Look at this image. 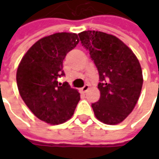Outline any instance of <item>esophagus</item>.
Segmentation results:
<instances>
[{"mask_svg": "<svg viewBox=\"0 0 159 159\" xmlns=\"http://www.w3.org/2000/svg\"><path fill=\"white\" fill-rule=\"evenodd\" d=\"M89 89V86L88 84H86V85H84V86L81 89V90H82L83 93H85V92H87V90Z\"/></svg>", "mask_w": 159, "mask_h": 159, "instance_id": "1", "label": "esophagus"}]
</instances>
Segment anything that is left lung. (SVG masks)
Listing matches in <instances>:
<instances>
[{
  "mask_svg": "<svg viewBox=\"0 0 159 159\" xmlns=\"http://www.w3.org/2000/svg\"><path fill=\"white\" fill-rule=\"evenodd\" d=\"M78 36L100 76V100L92 104L94 115L106 124L120 123L140 97L143 84L140 62L132 50L112 35L86 30Z\"/></svg>",
  "mask_w": 159,
  "mask_h": 159,
  "instance_id": "left-lung-1",
  "label": "left lung"
}]
</instances>
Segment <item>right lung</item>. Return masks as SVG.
I'll return each mask as SVG.
<instances>
[{"instance_id":"1","label":"right lung","mask_w":159,"mask_h":159,"mask_svg":"<svg viewBox=\"0 0 159 159\" xmlns=\"http://www.w3.org/2000/svg\"><path fill=\"white\" fill-rule=\"evenodd\" d=\"M75 33H55L46 36L27 51L17 70L20 96L33 114L52 125L72 117L80 100L78 91L68 83H58L65 76L63 60L78 44Z\"/></svg>"}]
</instances>
